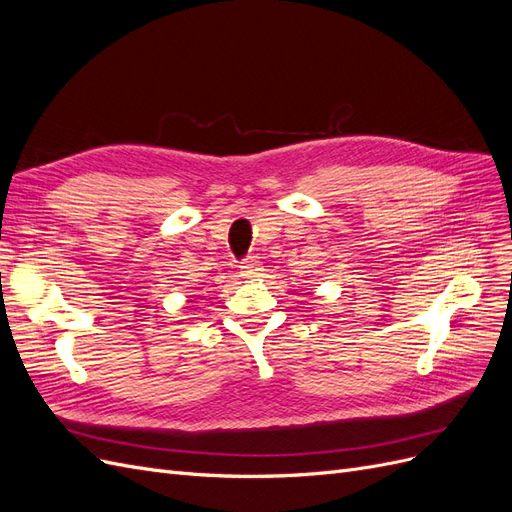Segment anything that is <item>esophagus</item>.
<instances>
[{"label": "esophagus", "mask_w": 512, "mask_h": 512, "mask_svg": "<svg viewBox=\"0 0 512 512\" xmlns=\"http://www.w3.org/2000/svg\"><path fill=\"white\" fill-rule=\"evenodd\" d=\"M262 273V265H260V260H256V258H250V260H245L243 262V267H241V275L245 277V280H254V277H258Z\"/></svg>", "instance_id": "esophagus-1"}]
</instances>
